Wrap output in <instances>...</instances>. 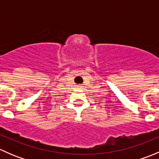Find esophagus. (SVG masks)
Returning a JSON list of instances; mask_svg holds the SVG:
<instances>
[{"label": "esophagus", "mask_w": 159, "mask_h": 159, "mask_svg": "<svg viewBox=\"0 0 159 159\" xmlns=\"http://www.w3.org/2000/svg\"><path fill=\"white\" fill-rule=\"evenodd\" d=\"M78 86H79V85H78Z\"/></svg>", "instance_id": "1"}]
</instances>
